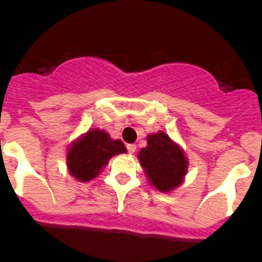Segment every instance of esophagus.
<instances>
[{"label":"esophagus","mask_w":262,"mask_h":262,"mask_svg":"<svg viewBox=\"0 0 262 262\" xmlns=\"http://www.w3.org/2000/svg\"><path fill=\"white\" fill-rule=\"evenodd\" d=\"M126 148H127V151H129V153L133 154L135 151H136V144H127Z\"/></svg>","instance_id":"1"}]
</instances>
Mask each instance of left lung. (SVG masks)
I'll return each instance as SVG.
<instances>
[{"instance_id":"left-lung-1","label":"left lung","mask_w":262,"mask_h":262,"mask_svg":"<svg viewBox=\"0 0 262 262\" xmlns=\"http://www.w3.org/2000/svg\"><path fill=\"white\" fill-rule=\"evenodd\" d=\"M140 164L148 181L161 192H170L181 185L187 174L188 160L182 148L164 132L147 136V147L139 153Z\"/></svg>"}]
</instances>
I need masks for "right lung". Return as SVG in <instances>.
Returning <instances> with one entry per match:
<instances>
[{
	"label": "right lung",
	"instance_id": "1",
	"mask_svg": "<svg viewBox=\"0 0 262 262\" xmlns=\"http://www.w3.org/2000/svg\"><path fill=\"white\" fill-rule=\"evenodd\" d=\"M120 153H126L123 143L111 139L105 130L92 129L70 146L67 167L78 181H91L108 164L111 157Z\"/></svg>",
	"mask_w": 262,
	"mask_h": 262
}]
</instances>
